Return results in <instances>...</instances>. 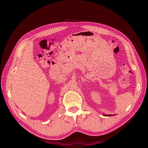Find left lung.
<instances>
[{
    "instance_id": "left-lung-1",
    "label": "left lung",
    "mask_w": 148,
    "mask_h": 148,
    "mask_svg": "<svg viewBox=\"0 0 148 148\" xmlns=\"http://www.w3.org/2000/svg\"><path fill=\"white\" fill-rule=\"evenodd\" d=\"M108 115V116H110V115Z\"/></svg>"
}]
</instances>
